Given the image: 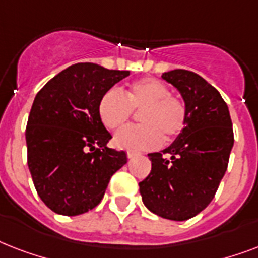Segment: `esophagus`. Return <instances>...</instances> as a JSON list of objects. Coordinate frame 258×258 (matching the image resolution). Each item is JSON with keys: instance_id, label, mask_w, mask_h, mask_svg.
I'll list each match as a JSON object with an SVG mask.
<instances>
[{"instance_id": "1", "label": "esophagus", "mask_w": 258, "mask_h": 258, "mask_svg": "<svg viewBox=\"0 0 258 258\" xmlns=\"http://www.w3.org/2000/svg\"><path fill=\"white\" fill-rule=\"evenodd\" d=\"M138 154L139 153H137V151H127V158H128V159H131V158L137 157Z\"/></svg>"}]
</instances>
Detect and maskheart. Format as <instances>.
<instances>
[{
  "mask_svg": "<svg viewBox=\"0 0 258 258\" xmlns=\"http://www.w3.org/2000/svg\"><path fill=\"white\" fill-rule=\"evenodd\" d=\"M141 111L142 124L117 131L113 143L130 151L155 149L162 141L171 142L183 131L187 121L184 101L170 93L169 87L157 79H141L131 83L123 93L109 89L99 103V116L108 130L123 127Z\"/></svg>",
  "mask_w": 258,
  "mask_h": 258,
  "instance_id": "heart-1",
  "label": "heart"
}]
</instances>
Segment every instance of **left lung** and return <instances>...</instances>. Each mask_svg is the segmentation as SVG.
I'll return each mask as SVG.
<instances>
[{"label": "left lung", "instance_id": "left-lung-1", "mask_svg": "<svg viewBox=\"0 0 258 258\" xmlns=\"http://www.w3.org/2000/svg\"><path fill=\"white\" fill-rule=\"evenodd\" d=\"M162 78L183 97L187 121L167 149L149 154L151 172L139 182V191L154 214L186 221L216 196L234 143L233 124L220 92L200 75L174 70Z\"/></svg>", "mask_w": 258, "mask_h": 258}]
</instances>
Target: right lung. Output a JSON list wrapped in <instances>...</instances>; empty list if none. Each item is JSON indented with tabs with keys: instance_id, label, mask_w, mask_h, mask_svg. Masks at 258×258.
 I'll list each match as a JSON object with an SVG mask.
<instances>
[{
	"instance_id": "add662e5",
	"label": "right lung",
	"mask_w": 258,
	"mask_h": 258,
	"mask_svg": "<svg viewBox=\"0 0 258 258\" xmlns=\"http://www.w3.org/2000/svg\"><path fill=\"white\" fill-rule=\"evenodd\" d=\"M130 71L79 62L50 79L34 97L25 138L28 167L38 197L61 216L92 210L111 176L127 163L124 151L107 147L111 134L99 103Z\"/></svg>"
}]
</instances>
